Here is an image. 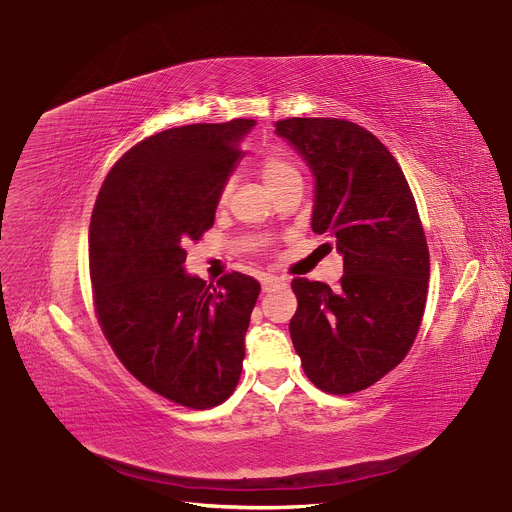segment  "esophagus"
Returning a JSON list of instances; mask_svg holds the SVG:
<instances>
[{
    "label": "esophagus",
    "instance_id": "1",
    "mask_svg": "<svg viewBox=\"0 0 512 512\" xmlns=\"http://www.w3.org/2000/svg\"><path fill=\"white\" fill-rule=\"evenodd\" d=\"M286 286H288V284H286V280H282V278L270 276V278L263 280V292H274L276 288H286Z\"/></svg>",
    "mask_w": 512,
    "mask_h": 512
}]
</instances>
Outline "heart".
<instances>
[{"label": "heart", "instance_id": "obj_1", "mask_svg": "<svg viewBox=\"0 0 512 512\" xmlns=\"http://www.w3.org/2000/svg\"><path fill=\"white\" fill-rule=\"evenodd\" d=\"M261 176L267 182V186L276 191L278 186L292 182V180H301L299 168L292 164V161L280 153H267L261 159ZM230 195V182H226L220 191V203H224Z\"/></svg>", "mask_w": 512, "mask_h": 512}]
</instances>
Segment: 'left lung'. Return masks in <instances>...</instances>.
Returning a JSON list of instances; mask_svg holds the SVG:
<instances>
[{
  "label": "left lung",
  "instance_id": "8db88e82",
  "mask_svg": "<svg viewBox=\"0 0 512 512\" xmlns=\"http://www.w3.org/2000/svg\"><path fill=\"white\" fill-rule=\"evenodd\" d=\"M274 126L315 176L313 232L330 236L344 259L338 288L292 280L299 307L290 338L319 390L353 394L405 359L421 326L429 251L415 197L394 155L359 124L288 118Z\"/></svg>",
  "mask_w": 512,
  "mask_h": 512
}]
</instances>
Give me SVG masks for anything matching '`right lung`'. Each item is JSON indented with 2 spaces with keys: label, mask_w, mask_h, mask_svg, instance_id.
Masks as SVG:
<instances>
[{
  "label": "right lung",
  "mask_w": 512,
  "mask_h": 512,
  "mask_svg": "<svg viewBox=\"0 0 512 512\" xmlns=\"http://www.w3.org/2000/svg\"><path fill=\"white\" fill-rule=\"evenodd\" d=\"M255 120L188 124L128 149L103 180L89 228L99 326L122 365L149 390L211 409L236 388L259 282L218 286L184 272L191 240L215 207Z\"/></svg>",
  "instance_id": "obj_1"
}]
</instances>
